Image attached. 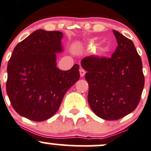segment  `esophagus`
I'll use <instances>...</instances> for the list:
<instances>
[{"label":"esophagus","mask_w":151,"mask_h":151,"mask_svg":"<svg viewBox=\"0 0 151 151\" xmlns=\"http://www.w3.org/2000/svg\"><path fill=\"white\" fill-rule=\"evenodd\" d=\"M79 71H80V76H81V77H83L85 75V73H86V71H85L83 69H82V68H81Z\"/></svg>","instance_id":"obj_1"}]
</instances>
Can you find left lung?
<instances>
[{
    "mask_svg": "<svg viewBox=\"0 0 151 151\" xmlns=\"http://www.w3.org/2000/svg\"><path fill=\"white\" fill-rule=\"evenodd\" d=\"M117 47L111 58L89 56L81 62L89 83L88 102L101 118L115 120L132 112L145 84L142 63L134 42L113 30Z\"/></svg>",
    "mask_w": 151,
    "mask_h": 151,
    "instance_id": "obj_1",
    "label": "left lung"
}]
</instances>
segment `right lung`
Instances as JSON below:
<instances>
[{"instance_id":"obj_1","label":"right lung","mask_w":151,"mask_h":151,"mask_svg":"<svg viewBox=\"0 0 151 151\" xmlns=\"http://www.w3.org/2000/svg\"><path fill=\"white\" fill-rule=\"evenodd\" d=\"M60 31L39 29L14 48L8 63L6 92L20 115L41 122L54 115L67 91L78 81L79 65L69 70L56 67L63 51Z\"/></svg>"}]
</instances>
